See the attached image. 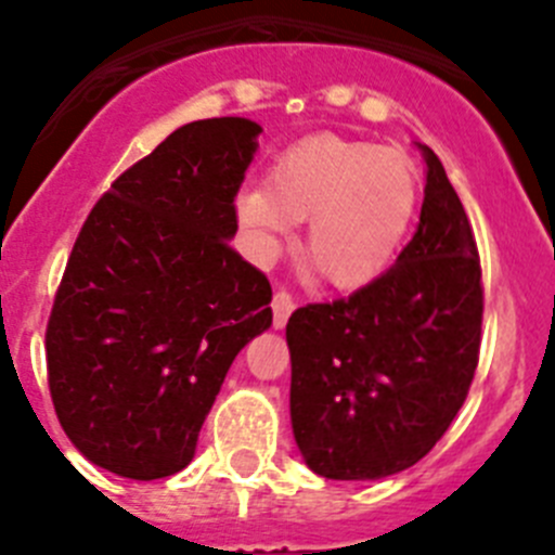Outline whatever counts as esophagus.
Here are the masks:
<instances>
[{
	"mask_svg": "<svg viewBox=\"0 0 555 555\" xmlns=\"http://www.w3.org/2000/svg\"><path fill=\"white\" fill-rule=\"evenodd\" d=\"M294 306H297V302H294L292 292H286V288H278V292H274V297H272V322H274V327L286 325L288 317H292V311H294Z\"/></svg>",
	"mask_w": 555,
	"mask_h": 555,
	"instance_id": "obj_1",
	"label": "esophagus"
}]
</instances>
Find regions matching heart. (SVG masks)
<instances>
[{"label": "heart", "mask_w": 555, "mask_h": 555, "mask_svg": "<svg viewBox=\"0 0 555 555\" xmlns=\"http://www.w3.org/2000/svg\"><path fill=\"white\" fill-rule=\"evenodd\" d=\"M420 199V180L400 150L317 135L286 150L267 185L238 194V219L274 242L308 219L302 258L313 274L356 288L384 272L403 244Z\"/></svg>", "instance_id": "heart-1"}]
</instances>
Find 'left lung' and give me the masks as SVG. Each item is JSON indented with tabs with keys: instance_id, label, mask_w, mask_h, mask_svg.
<instances>
[{
	"instance_id": "left-lung-1",
	"label": "left lung",
	"mask_w": 555,
	"mask_h": 555,
	"mask_svg": "<svg viewBox=\"0 0 555 555\" xmlns=\"http://www.w3.org/2000/svg\"><path fill=\"white\" fill-rule=\"evenodd\" d=\"M428 164L423 214L395 267L288 317L292 428L322 478H386L434 450L467 400L480 352L483 283L473 224Z\"/></svg>"
}]
</instances>
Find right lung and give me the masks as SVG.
Here are the masks:
<instances>
[{"mask_svg":"<svg viewBox=\"0 0 555 555\" xmlns=\"http://www.w3.org/2000/svg\"><path fill=\"white\" fill-rule=\"evenodd\" d=\"M258 132L235 116L183 125L82 222L47 322V377L61 428L107 473H180L233 358L272 325L267 274L230 247Z\"/></svg>","mask_w":555,"mask_h":555,"instance_id":"1","label":"right lung"}]
</instances>
